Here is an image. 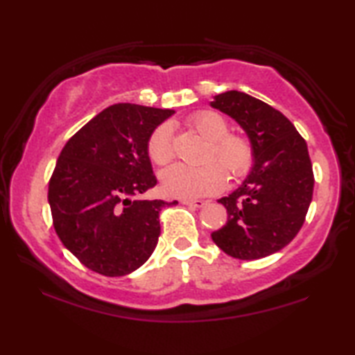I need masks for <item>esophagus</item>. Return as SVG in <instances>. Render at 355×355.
Listing matches in <instances>:
<instances>
[{"label":"esophagus","mask_w":355,"mask_h":355,"mask_svg":"<svg viewBox=\"0 0 355 355\" xmlns=\"http://www.w3.org/2000/svg\"><path fill=\"white\" fill-rule=\"evenodd\" d=\"M182 203H183V205L191 207V208H202L207 202L205 200H186V199H183Z\"/></svg>","instance_id":"obj_1"}]
</instances>
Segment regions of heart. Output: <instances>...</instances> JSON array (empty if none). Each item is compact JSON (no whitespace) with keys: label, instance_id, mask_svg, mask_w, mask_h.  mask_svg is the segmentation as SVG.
<instances>
[{"label":"heart","instance_id":"obj_1","mask_svg":"<svg viewBox=\"0 0 355 355\" xmlns=\"http://www.w3.org/2000/svg\"><path fill=\"white\" fill-rule=\"evenodd\" d=\"M197 133L211 142L208 159H219L230 177L245 175L254 164V148L243 136L228 135V123L220 114L200 111L189 120ZM148 156L155 164H167L173 158L172 130L167 123L159 125L147 144ZM218 163H208L200 167L173 164L161 175V186L167 196L177 199H199L224 189L227 173Z\"/></svg>","mask_w":355,"mask_h":355}]
</instances>
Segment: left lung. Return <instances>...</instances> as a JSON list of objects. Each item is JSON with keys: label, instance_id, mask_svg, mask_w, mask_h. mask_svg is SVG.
<instances>
[{"label": "left lung", "instance_id": "left-lung-1", "mask_svg": "<svg viewBox=\"0 0 355 355\" xmlns=\"http://www.w3.org/2000/svg\"><path fill=\"white\" fill-rule=\"evenodd\" d=\"M211 106L235 120L254 148L243 184L218 200L228 218L213 241L239 260L275 254L297 235L313 197L307 144L284 114L244 92L216 95Z\"/></svg>", "mask_w": 355, "mask_h": 355}]
</instances>
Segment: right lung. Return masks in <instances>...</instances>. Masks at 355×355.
<instances>
[{
  "label": "right lung",
  "mask_w": 355,
  "mask_h": 355,
  "mask_svg": "<svg viewBox=\"0 0 355 355\" xmlns=\"http://www.w3.org/2000/svg\"><path fill=\"white\" fill-rule=\"evenodd\" d=\"M175 111L131 103L97 114L65 144L48 184L59 239L84 266L120 277L158 244L159 211L173 200H141L156 184L147 144Z\"/></svg>",
  "instance_id": "obj_1"
}]
</instances>
